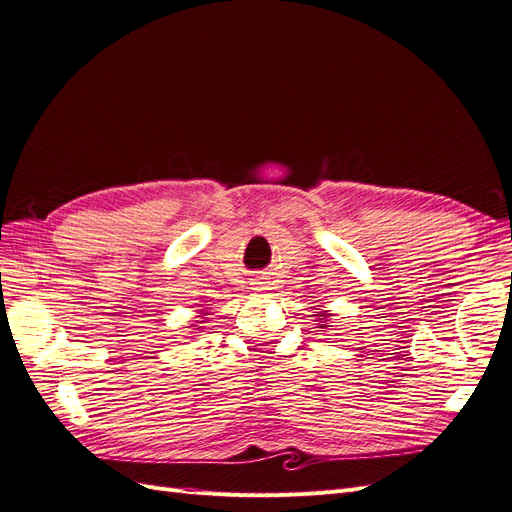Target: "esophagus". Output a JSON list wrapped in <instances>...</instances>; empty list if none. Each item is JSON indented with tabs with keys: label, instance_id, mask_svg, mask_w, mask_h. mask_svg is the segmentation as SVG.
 <instances>
[{
	"label": "esophagus",
	"instance_id": "esophagus-1",
	"mask_svg": "<svg viewBox=\"0 0 512 512\" xmlns=\"http://www.w3.org/2000/svg\"><path fill=\"white\" fill-rule=\"evenodd\" d=\"M252 286H254V290H269V286H271V282L267 280V277H258V280H254L252 282Z\"/></svg>",
	"mask_w": 512,
	"mask_h": 512
}]
</instances>
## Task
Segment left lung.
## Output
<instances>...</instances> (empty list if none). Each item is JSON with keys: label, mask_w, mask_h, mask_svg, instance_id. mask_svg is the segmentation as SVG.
Instances as JSON below:
<instances>
[{"label": "left lung", "mask_w": 512, "mask_h": 512, "mask_svg": "<svg viewBox=\"0 0 512 512\" xmlns=\"http://www.w3.org/2000/svg\"><path fill=\"white\" fill-rule=\"evenodd\" d=\"M314 316H316V320L314 322H318V329H327V327H331L329 324V318L333 316L329 309H322V312H314Z\"/></svg>", "instance_id": "1"}]
</instances>
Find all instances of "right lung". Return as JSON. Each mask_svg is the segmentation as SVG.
Segmentation results:
<instances>
[{"mask_svg": "<svg viewBox=\"0 0 512 512\" xmlns=\"http://www.w3.org/2000/svg\"><path fill=\"white\" fill-rule=\"evenodd\" d=\"M198 314H200L198 318H203V320H198V322H207V320H205V316H209V309H207V307H205V309H198ZM194 327H196V324H194ZM198 329H200V327H196L194 331H198Z\"/></svg>", "mask_w": 512, "mask_h": 512, "instance_id": "obj_1", "label": "right lung"}]
</instances>
